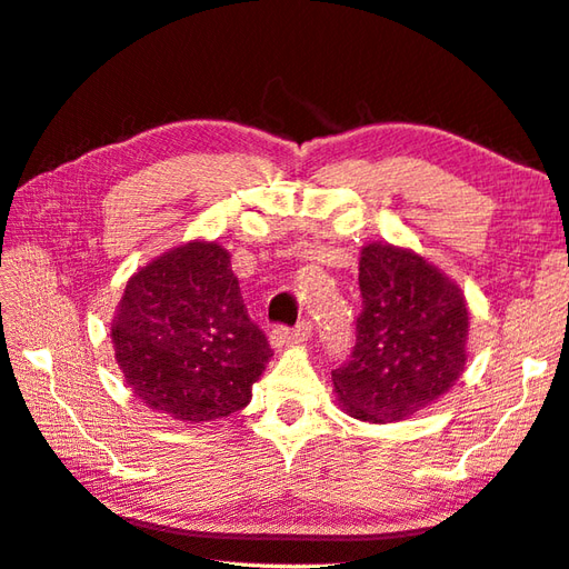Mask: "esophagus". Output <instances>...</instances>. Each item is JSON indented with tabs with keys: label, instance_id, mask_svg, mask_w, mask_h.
I'll list each match as a JSON object with an SVG mask.
<instances>
[{
	"label": "esophagus",
	"instance_id": "1",
	"mask_svg": "<svg viewBox=\"0 0 569 569\" xmlns=\"http://www.w3.org/2000/svg\"><path fill=\"white\" fill-rule=\"evenodd\" d=\"M311 338V320H301L296 328L288 326H276L271 330V346L283 348L288 343H298V340H308Z\"/></svg>",
	"mask_w": 569,
	"mask_h": 569
}]
</instances>
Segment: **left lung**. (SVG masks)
<instances>
[{
	"instance_id": "left-lung-1",
	"label": "left lung",
	"mask_w": 569,
	"mask_h": 569,
	"mask_svg": "<svg viewBox=\"0 0 569 569\" xmlns=\"http://www.w3.org/2000/svg\"><path fill=\"white\" fill-rule=\"evenodd\" d=\"M358 286L356 346L330 373L333 388L358 420H402L462 376L468 306L436 266L390 243L360 251Z\"/></svg>"
}]
</instances>
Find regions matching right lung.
Returning a JSON list of instances; mask_svg holds the SVG:
<instances>
[{"label":"right lung","mask_w":569,"mask_h":569,"mask_svg":"<svg viewBox=\"0 0 569 569\" xmlns=\"http://www.w3.org/2000/svg\"><path fill=\"white\" fill-rule=\"evenodd\" d=\"M111 343L133 396L189 422L249 406L273 356L246 311L231 256L206 241L179 246L129 278Z\"/></svg>","instance_id":"1"}]
</instances>
